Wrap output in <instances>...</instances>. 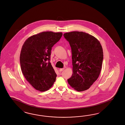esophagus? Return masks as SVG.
Instances as JSON below:
<instances>
[{
	"mask_svg": "<svg viewBox=\"0 0 125 125\" xmlns=\"http://www.w3.org/2000/svg\"><path fill=\"white\" fill-rule=\"evenodd\" d=\"M64 70V68H62V69H59V71L60 72H62L63 70Z\"/></svg>",
	"mask_w": 125,
	"mask_h": 125,
	"instance_id": "esophagus-1",
	"label": "esophagus"
}]
</instances>
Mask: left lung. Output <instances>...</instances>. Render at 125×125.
I'll return each instance as SVG.
<instances>
[{"label": "left lung", "mask_w": 125, "mask_h": 125, "mask_svg": "<svg viewBox=\"0 0 125 125\" xmlns=\"http://www.w3.org/2000/svg\"><path fill=\"white\" fill-rule=\"evenodd\" d=\"M72 49L73 74L67 80L70 85L79 92L89 88L98 79L102 68L103 52L98 40L83 31L64 34Z\"/></svg>", "instance_id": "obj_1"}]
</instances>
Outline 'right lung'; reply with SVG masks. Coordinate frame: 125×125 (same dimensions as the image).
Listing matches in <instances>:
<instances>
[{
  "instance_id": "right-lung-1",
  "label": "right lung",
  "mask_w": 125,
  "mask_h": 125,
  "mask_svg": "<svg viewBox=\"0 0 125 125\" xmlns=\"http://www.w3.org/2000/svg\"><path fill=\"white\" fill-rule=\"evenodd\" d=\"M62 32L44 31L27 38L20 54V64L25 78L36 90H49L57 75L50 62L52 48L62 36Z\"/></svg>"
}]
</instances>
